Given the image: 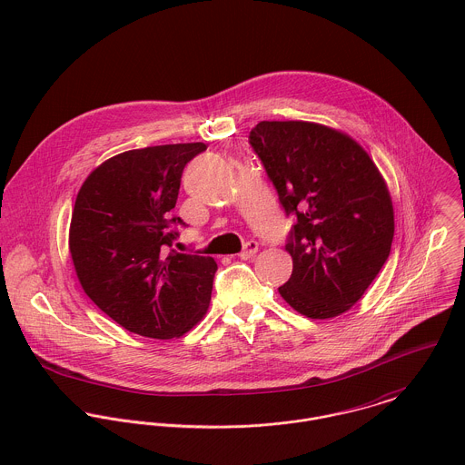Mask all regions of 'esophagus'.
<instances>
[{"label":"esophagus","mask_w":465,"mask_h":465,"mask_svg":"<svg viewBox=\"0 0 465 465\" xmlns=\"http://www.w3.org/2000/svg\"><path fill=\"white\" fill-rule=\"evenodd\" d=\"M257 252H259V242H257V241H248V242L244 244L242 252H241V259L248 261V259H252Z\"/></svg>","instance_id":"obj_1"}]
</instances>
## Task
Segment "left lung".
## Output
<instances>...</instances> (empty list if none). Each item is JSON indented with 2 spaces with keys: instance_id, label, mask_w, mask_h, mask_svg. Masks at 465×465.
I'll use <instances>...</instances> for the list:
<instances>
[{
  "instance_id": "left-lung-1",
  "label": "left lung",
  "mask_w": 465,
  "mask_h": 465,
  "mask_svg": "<svg viewBox=\"0 0 465 465\" xmlns=\"http://www.w3.org/2000/svg\"><path fill=\"white\" fill-rule=\"evenodd\" d=\"M250 145L294 215L285 250L292 257L282 298L300 314L325 320L349 311L384 266L393 206L365 149L312 122H259Z\"/></svg>"
}]
</instances>
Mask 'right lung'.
Segmentation results:
<instances>
[{"mask_svg": "<svg viewBox=\"0 0 465 465\" xmlns=\"http://www.w3.org/2000/svg\"><path fill=\"white\" fill-rule=\"evenodd\" d=\"M206 145L174 143L116 154L83 183L70 253L84 292L129 332L171 340L206 312L217 264L178 253L173 215L186 163Z\"/></svg>", "mask_w": 465, "mask_h": 465, "instance_id": "1", "label": "right lung"}]
</instances>
